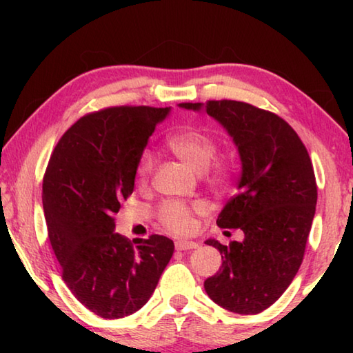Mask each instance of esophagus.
<instances>
[{
    "mask_svg": "<svg viewBox=\"0 0 353 353\" xmlns=\"http://www.w3.org/2000/svg\"><path fill=\"white\" fill-rule=\"evenodd\" d=\"M196 248H198V243H194V241H185V240L176 241L177 250H188V249H196Z\"/></svg>",
    "mask_w": 353,
    "mask_h": 353,
    "instance_id": "esophagus-1",
    "label": "esophagus"
}]
</instances>
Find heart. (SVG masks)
Listing matches in <instances>:
<instances>
[{
	"label": "heart",
	"mask_w": 353,
	"mask_h": 353,
	"mask_svg": "<svg viewBox=\"0 0 353 353\" xmlns=\"http://www.w3.org/2000/svg\"><path fill=\"white\" fill-rule=\"evenodd\" d=\"M166 145L196 172H204L210 168L214 181L224 182L229 179L232 163L223 159L214 160L218 154V141L204 130L194 128L182 129L171 134L166 139ZM154 165V155L151 152L145 151L140 155L137 165V177L140 183H146L151 179ZM199 210L198 205H188L181 201H166L159 207L157 216L162 225L174 234H188L194 225L193 214Z\"/></svg>",
	"instance_id": "b5f03b06"
}]
</instances>
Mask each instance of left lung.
Segmentation results:
<instances>
[{
  "label": "left lung",
  "mask_w": 353,
  "mask_h": 353,
  "mask_svg": "<svg viewBox=\"0 0 353 353\" xmlns=\"http://www.w3.org/2000/svg\"><path fill=\"white\" fill-rule=\"evenodd\" d=\"M204 107L234 139L241 159L238 193L216 224L243 230V241L219 250L223 266L204 282L214 303L238 314H256L288 288L302 265L316 212L318 187L305 145L285 119L241 101L182 103Z\"/></svg>",
  "instance_id": "left-lung-1"
}]
</instances>
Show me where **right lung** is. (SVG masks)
Returning a JSON list of instances; mask_svg holds the SVG:
<instances>
[{
	"instance_id": "obj_1",
	"label": "right lung",
	"mask_w": 353,
	"mask_h": 353,
	"mask_svg": "<svg viewBox=\"0 0 353 353\" xmlns=\"http://www.w3.org/2000/svg\"><path fill=\"white\" fill-rule=\"evenodd\" d=\"M170 107H109L71 126L43 176L48 236L62 279L82 305L119 319L145 305L174 252L163 235L129 241L115 213L134 191L137 165Z\"/></svg>"
}]
</instances>
